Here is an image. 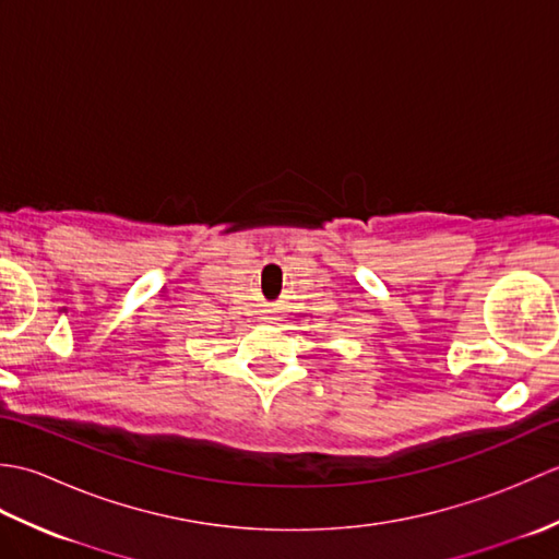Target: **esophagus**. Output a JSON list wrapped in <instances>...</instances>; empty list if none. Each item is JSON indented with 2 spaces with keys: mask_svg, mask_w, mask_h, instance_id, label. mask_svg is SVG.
<instances>
[{
  "mask_svg": "<svg viewBox=\"0 0 559 559\" xmlns=\"http://www.w3.org/2000/svg\"><path fill=\"white\" fill-rule=\"evenodd\" d=\"M264 319H269V322H273V319H276V317H264Z\"/></svg>",
  "mask_w": 559,
  "mask_h": 559,
  "instance_id": "1",
  "label": "esophagus"
}]
</instances>
